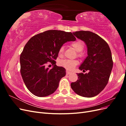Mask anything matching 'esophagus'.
Returning <instances> with one entry per match:
<instances>
[{
  "label": "esophagus",
  "mask_w": 126,
  "mask_h": 126,
  "mask_svg": "<svg viewBox=\"0 0 126 126\" xmlns=\"http://www.w3.org/2000/svg\"><path fill=\"white\" fill-rule=\"evenodd\" d=\"M71 73H72V72H70L69 71H68V70L66 71V74L67 75H69V74H71Z\"/></svg>",
  "instance_id": "obj_1"
}]
</instances>
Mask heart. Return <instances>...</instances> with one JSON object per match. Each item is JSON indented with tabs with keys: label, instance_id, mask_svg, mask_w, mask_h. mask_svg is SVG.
I'll use <instances>...</instances> for the list:
<instances>
[{
	"label": "heart",
	"instance_id": "heart-1",
	"mask_svg": "<svg viewBox=\"0 0 126 126\" xmlns=\"http://www.w3.org/2000/svg\"><path fill=\"white\" fill-rule=\"evenodd\" d=\"M71 46L75 50L79 52L78 55L79 56H81L82 54L79 52H81L83 50V48H84V45L82 41L77 40L73 42L71 44ZM64 47L63 46L61 47L59 50V55H62L63 52ZM78 63V62L76 60H70V59H64L61 60L60 62V64L61 66L66 68V69L69 70L74 69L75 67L77 65Z\"/></svg>",
	"mask_w": 126,
	"mask_h": 126
}]
</instances>
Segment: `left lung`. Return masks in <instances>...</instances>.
<instances>
[{"mask_svg":"<svg viewBox=\"0 0 126 126\" xmlns=\"http://www.w3.org/2000/svg\"><path fill=\"white\" fill-rule=\"evenodd\" d=\"M73 34L87 45L88 56L79 69L89 72L77 74L78 80L72 82L71 87L79 96L93 97L108 83L113 67L111 50L106 41L95 33L81 30Z\"/></svg>","mask_w":126,"mask_h":126,"instance_id":"left-lung-1","label":"left lung"}]
</instances>
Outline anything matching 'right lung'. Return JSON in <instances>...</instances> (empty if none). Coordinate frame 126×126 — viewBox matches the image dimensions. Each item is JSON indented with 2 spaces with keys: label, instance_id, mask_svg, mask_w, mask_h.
<instances>
[{
  "label": "right lung",
  "instance_id": "obj_1",
  "mask_svg": "<svg viewBox=\"0 0 126 126\" xmlns=\"http://www.w3.org/2000/svg\"><path fill=\"white\" fill-rule=\"evenodd\" d=\"M76 38L70 32L50 30L33 36L26 44L20 56V73L30 93L37 97H46L58 88L66 69L56 64L59 49L67 41ZM54 65L49 69L46 64Z\"/></svg>",
  "mask_w": 126,
  "mask_h": 126
}]
</instances>
